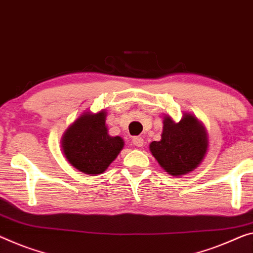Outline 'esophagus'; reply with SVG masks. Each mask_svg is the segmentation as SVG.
Wrapping results in <instances>:
<instances>
[{
  "label": "esophagus",
  "mask_w": 253,
  "mask_h": 253,
  "mask_svg": "<svg viewBox=\"0 0 253 253\" xmlns=\"http://www.w3.org/2000/svg\"><path fill=\"white\" fill-rule=\"evenodd\" d=\"M132 143L137 147H142L143 146V139L141 137H133L132 138Z\"/></svg>",
  "instance_id": "esophagus-1"
}]
</instances>
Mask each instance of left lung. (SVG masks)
I'll list each match as a JSON object with an SVG mask.
<instances>
[{
    "label": "left lung",
    "instance_id": "left-lung-1",
    "mask_svg": "<svg viewBox=\"0 0 253 253\" xmlns=\"http://www.w3.org/2000/svg\"><path fill=\"white\" fill-rule=\"evenodd\" d=\"M162 139L149 149L158 164L173 176L192 172L201 164L208 149V134L196 116L184 113L175 123L169 116L163 121Z\"/></svg>",
    "mask_w": 253,
    "mask_h": 253
}]
</instances>
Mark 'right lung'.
I'll return each instance as SVG.
<instances>
[{
  "label": "right lung",
  "mask_w": 253,
  "mask_h": 253,
  "mask_svg": "<svg viewBox=\"0 0 253 253\" xmlns=\"http://www.w3.org/2000/svg\"><path fill=\"white\" fill-rule=\"evenodd\" d=\"M106 112L84 113L62 137V150L73 167L84 174L98 175L104 173L122 150L121 137L107 133Z\"/></svg>",
  "instance_id": "obj_1"
}]
</instances>
